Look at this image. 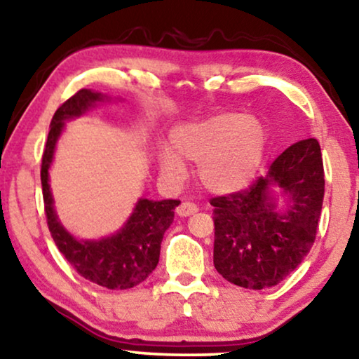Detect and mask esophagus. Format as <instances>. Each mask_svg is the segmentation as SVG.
<instances>
[{
    "instance_id": "1",
    "label": "esophagus",
    "mask_w": 359,
    "mask_h": 359,
    "mask_svg": "<svg viewBox=\"0 0 359 359\" xmlns=\"http://www.w3.org/2000/svg\"><path fill=\"white\" fill-rule=\"evenodd\" d=\"M198 212V205L194 203H189V201H183L178 208H176V214L180 215V217H188V215H193Z\"/></svg>"
}]
</instances>
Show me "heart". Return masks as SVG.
Segmentation results:
<instances>
[{"mask_svg": "<svg viewBox=\"0 0 359 359\" xmlns=\"http://www.w3.org/2000/svg\"><path fill=\"white\" fill-rule=\"evenodd\" d=\"M263 122L248 114H219L180 127L171 152L160 150V170L171 181L186 176L183 161L199 163L198 178L210 193L229 194L252 183L266 151Z\"/></svg>", "mask_w": 359, "mask_h": 359, "instance_id": "b5f03b06", "label": "heart"}]
</instances>
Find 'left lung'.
I'll return each mask as SVG.
<instances>
[{
    "mask_svg": "<svg viewBox=\"0 0 359 359\" xmlns=\"http://www.w3.org/2000/svg\"><path fill=\"white\" fill-rule=\"evenodd\" d=\"M285 198L277 205L272 188ZM325 180L320 145L299 140L283 151L248 189L210 199L214 266L245 289L273 287L311 252L322 212Z\"/></svg>",
    "mask_w": 359,
    "mask_h": 359,
    "instance_id": "8db88e82",
    "label": "left lung"
}]
</instances>
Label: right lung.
<instances>
[{
  "mask_svg": "<svg viewBox=\"0 0 359 359\" xmlns=\"http://www.w3.org/2000/svg\"><path fill=\"white\" fill-rule=\"evenodd\" d=\"M104 100L109 97L102 93L80 90L63 102L53 114L42 155L41 181L43 205L53 242L80 276L107 289H130L145 281L158 264L161 240L166 229L173 222L175 208L180 201H150L142 198L135 204L129 220L117 233L101 240H78L58 220L48 184V168L52 165L53 151L65 121L85 114L96 102Z\"/></svg>",
  "mask_w": 359,
  "mask_h": 359,
  "instance_id": "1",
  "label": "right lung"
}]
</instances>
